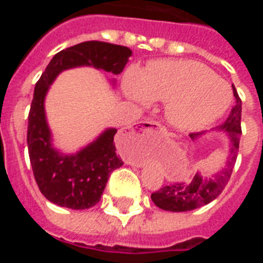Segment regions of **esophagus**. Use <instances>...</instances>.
Instances as JSON below:
<instances>
[{
  "mask_svg": "<svg viewBox=\"0 0 263 263\" xmlns=\"http://www.w3.org/2000/svg\"><path fill=\"white\" fill-rule=\"evenodd\" d=\"M139 129L143 130V132H150V130H163V127L160 126V124H158V122L150 121V122H142Z\"/></svg>",
  "mask_w": 263,
  "mask_h": 263,
  "instance_id": "obj_1",
  "label": "esophagus"
}]
</instances>
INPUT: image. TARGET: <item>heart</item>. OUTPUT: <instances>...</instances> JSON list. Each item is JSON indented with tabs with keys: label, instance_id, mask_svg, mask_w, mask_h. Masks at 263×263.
<instances>
[{
	"label": "heart",
	"instance_id": "heart-1",
	"mask_svg": "<svg viewBox=\"0 0 263 263\" xmlns=\"http://www.w3.org/2000/svg\"><path fill=\"white\" fill-rule=\"evenodd\" d=\"M122 89L130 100L148 104L167 101L166 113L174 126L196 130L221 117L232 101L225 81L201 63L192 60H155L143 71L130 67Z\"/></svg>",
	"mask_w": 263,
	"mask_h": 263
}]
</instances>
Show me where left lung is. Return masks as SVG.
I'll return each instance as SVG.
<instances>
[{
  "label": "left lung",
  "mask_w": 263,
  "mask_h": 263,
  "mask_svg": "<svg viewBox=\"0 0 263 263\" xmlns=\"http://www.w3.org/2000/svg\"><path fill=\"white\" fill-rule=\"evenodd\" d=\"M233 95L236 97V105L232 108L227 121L222 124L221 129L227 130L231 139V150L227 160V166L222 171L217 173L215 178L203 179L200 175H195L191 182H176L159 188L152 194V200L160 210L171 211V212H185L205 205L215 200L221 194L225 185L231 179L234 163H236L238 147H240L241 130V110L242 101L237 93L234 85ZM191 137L194 138L195 136Z\"/></svg>",
  "instance_id": "obj_1"
}]
</instances>
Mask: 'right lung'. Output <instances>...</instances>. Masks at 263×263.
Returning a JSON list of instances; mask_svg holds the SVG:
<instances>
[{
  "label": "right lung",
  "instance_id": "right-lung-1",
  "mask_svg": "<svg viewBox=\"0 0 263 263\" xmlns=\"http://www.w3.org/2000/svg\"><path fill=\"white\" fill-rule=\"evenodd\" d=\"M132 57L125 46L88 41L62 50L51 59L36 81L29 111L27 147L39 191L51 203L71 210L96 205L113 170L124 164L116 153V129L104 132L75 155H62L51 146L45 117V96L60 72L78 66H92L118 75Z\"/></svg>",
  "mask_w": 263,
  "mask_h": 263
}]
</instances>
